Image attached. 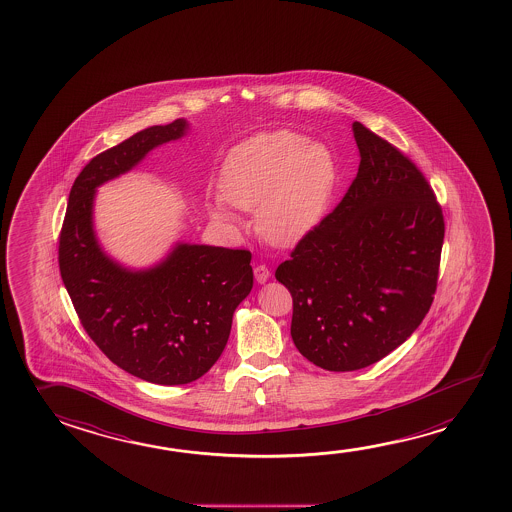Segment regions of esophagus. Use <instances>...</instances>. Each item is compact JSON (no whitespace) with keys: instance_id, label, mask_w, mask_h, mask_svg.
I'll return each mask as SVG.
<instances>
[{"instance_id":"34e87169","label":"esophagus","mask_w":512,"mask_h":512,"mask_svg":"<svg viewBox=\"0 0 512 512\" xmlns=\"http://www.w3.org/2000/svg\"><path fill=\"white\" fill-rule=\"evenodd\" d=\"M253 273H255V278H257V282H259V284L268 282L269 277H271V271H269V268L266 266V264H257L255 269H253Z\"/></svg>"}]
</instances>
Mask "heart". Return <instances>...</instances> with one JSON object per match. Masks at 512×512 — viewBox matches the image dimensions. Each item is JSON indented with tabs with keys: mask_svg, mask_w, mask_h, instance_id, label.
I'll return each instance as SVG.
<instances>
[{
	"mask_svg": "<svg viewBox=\"0 0 512 512\" xmlns=\"http://www.w3.org/2000/svg\"><path fill=\"white\" fill-rule=\"evenodd\" d=\"M337 164L323 143L278 130L255 135L228 153L219 189L230 205L253 210L262 234L277 244L296 243L325 216L336 191ZM214 218L230 219L223 203Z\"/></svg>",
	"mask_w": 512,
	"mask_h": 512,
	"instance_id": "obj_1",
	"label": "heart"
}]
</instances>
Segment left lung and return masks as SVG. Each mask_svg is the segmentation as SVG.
<instances>
[{
	"label": "left lung",
	"instance_id": "1",
	"mask_svg": "<svg viewBox=\"0 0 512 512\" xmlns=\"http://www.w3.org/2000/svg\"><path fill=\"white\" fill-rule=\"evenodd\" d=\"M352 130L357 176L275 271L293 296L298 352L328 371L371 366L411 337L443 250V210L418 166L359 121Z\"/></svg>",
	"mask_w": 512,
	"mask_h": 512
}]
</instances>
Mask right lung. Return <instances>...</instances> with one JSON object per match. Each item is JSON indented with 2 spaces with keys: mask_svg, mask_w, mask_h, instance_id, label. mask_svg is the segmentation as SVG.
Returning <instances> with one entry per match:
<instances>
[{
  "mask_svg": "<svg viewBox=\"0 0 512 512\" xmlns=\"http://www.w3.org/2000/svg\"><path fill=\"white\" fill-rule=\"evenodd\" d=\"M185 128L184 119L150 126L89 160L71 187L59 237L60 277L85 332L116 366L160 386L189 384L218 361L235 307L252 291V253L178 244L157 268L128 271L96 243L94 189Z\"/></svg>",
  "mask_w": 512,
  "mask_h": 512,
  "instance_id": "1",
  "label": "right lung"
}]
</instances>
